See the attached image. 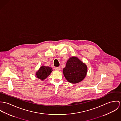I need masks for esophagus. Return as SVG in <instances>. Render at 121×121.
I'll return each instance as SVG.
<instances>
[{"mask_svg":"<svg viewBox=\"0 0 121 121\" xmlns=\"http://www.w3.org/2000/svg\"><path fill=\"white\" fill-rule=\"evenodd\" d=\"M55 70H57V71H59V70H60V67H55Z\"/></svg>","mask_w":121,"mask_h":121,"instance_id":"obj_1","label":"esophagus"}]
</instances>
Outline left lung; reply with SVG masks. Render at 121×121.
I'll return each mask as SVG.
<instances>
[{
  "mask_svg": "<svg viewBox=\"0 0 121 121\" xmlns=\"http://www.w3.org/2000/svg\"><path fill=\"white\" fill-rule=\"evenodd\" d=\"M87 67L77 57H70L67 61L66 66L63 69V73L67 80L76 83L82 80L86 77Z\"/></svg>",
  "mask_w": 121,
  "mask_h": 121,
  "instance_id": "obj_1",
  "label": "left lung"
}]
</instances>
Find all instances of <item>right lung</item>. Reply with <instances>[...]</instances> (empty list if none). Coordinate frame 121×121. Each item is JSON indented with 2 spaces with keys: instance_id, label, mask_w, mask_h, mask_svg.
Listing matches in <instances>:
<instances>
[{
  "instance_id": "right-lung-1",
  "label": "right lung",
  "mask_w": 121,
  "mask_h": 121,
  "mask_svg": "<svg viewBox=\"0 0 121 121\" xmlns=\"http://www.w3.org/2000/svg\"><path fill=\"white\" fill-rule=\"evenodd\" d=\"M52 71V68L48 66H42L37 72V77L41 80H43L45 79L51 74Z\"/></svg>"
}]
</instances>
